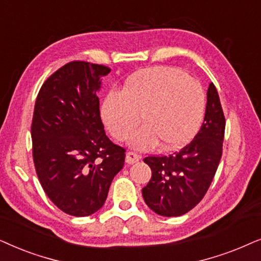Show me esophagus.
<instances>
[{"instance_id":"34e87169","label":"esophagus","mask_w":261,"mask_h":261,"mask_svg":"<svg viewBox=\"0 0 261 261\" xmlns=\"http://www.w3.org/2000/svg\"><path fill=\"white\" fill-rule=\"evenodd\" d=\"M141 160V156L135 154L133 151H128L126 154V158H125V162L127 163V165H134V163L138 162Z\"/></svg>"}]
</instances>
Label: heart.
Masks as SVG:
<instances>
[{
    "label": "heart",
    "mask_w": 261,
    "mask_h": 261,
    "mask_svg": "<svg viewBox=\"0 0 261 261\" xmlns=\"http://www.w3.org/2000/svg\"><path fill=\"white\" fill-rule=\"evenodd\" d=\"M205 93L200 82L181 70L156 67L138 72L103 99L101 114L118 141H127L141 121L145 124L133 138L136 149H151L160 142L174 149L192 138L203 119Z\"/></svg>",
    "instance_id": "obj_1"
}]
</instances>
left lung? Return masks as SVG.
Listing matches in <instances>:
<instances>
[{
    "label": "left lung",
    "mask_w": 261,
    "mask_h": 261,
    "mask_svg": "<svg viewBox=\"0 0 261 261\" xmlns=\"http://www.w3.org/2000/svg\"><path fill=\"white\" fill-rule=\"evenodd\" d=\"M205 117L199 133L180 151L148 156L151 179L143 187L145 204L160 216L189 213L205 196L222 156L225 119L214 83L207 88Z\"/></svg>",
    "instance_id": "1"
}]
</instances>
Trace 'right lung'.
<instances>
[{
  "mask_svg": "<svg viewBox=\"0 0 261 261\" xmlns=\"http://www.w3.org/2000/svg\"><path fill=\"white\" fill-rule=\"evenodd\" d=\"M110 71L70 62L44 82L34 105L31 136L38 179L52 203L71 216L101 209L124 166L125 149L106 136L96 95Z\"/></svg>",
  "mask_w": 261,
  "mask_h": 261,
  "instance_id": "right-lung-1",
  "label": "right lung"
}]
</instances>
